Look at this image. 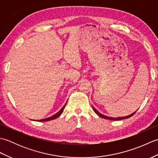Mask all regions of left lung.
<instances>
[{
  "instance_id": "8db88e82",
  "label": "left lung",
  "mask_w": 158,
  "mask_h": 158,
  "mask_svg": "<svg viewBox=\"0 0 158 158\" xmlns=\"http://www.w3.org/2000/svg\"><path fill=\"white\" fill-rule=\"evenodd\" d=\"M92 108H93L94 110V111H95V113L97 114V115H99L100 117H101L102 118H104V119H109V120H115V121H117V120H122V119H127V118H129V117H132V116L134 115V114L135 113H135H134L131 114V115H127V116H126V117H117V118H115V117H110L106 116V115H102V113H100V112H98V110H97V109H96L94 108V107L93 106H92Z\"/></svg>"
}]
</instances>
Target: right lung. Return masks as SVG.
I'll return each instance as SVG.
<instances>
[{
	"mask_svg": "<svg viewBox=\"0 0 158 158\" xmlns=\"http://www.w3.org/2000/svg\"><path fill=\"white\" fill-rule=\"evenodd\" d=\"M66 105L62 107V109L60 110L59 112H58L57 113H56L55 115H53V116L50 117H48V118H46V119H41V120H40V122H47V121H50V120H52V119H54L57 118V117H59V116H60V115H61V114L62 113L63 110H64V107H65Z\"/></svg>",
	"mask_w": 158,
	"mask_h": 158,
	"instance_id": "obj_1",
	"label": "right lung"
}]
</instances>
